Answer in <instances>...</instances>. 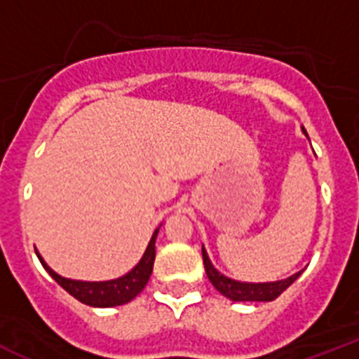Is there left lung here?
<instances>
[{"instance_id": "8db88e82", "label": "left lung", "mask_w": 359, "mask_h": 359, "mask_svg": "<svg viewBox=\"0 0 359 359\" xmlns=\"http://www.w3.org/2000/svg\"><path fill=\"white\" fill-rule=\"evenodd\" d=\"M304 133H306V129H304ZM201 252L203 262H205V271H207V277L208 280L212 282V286H214L221 294H224L226 298L233 300V302H271V300H275L278 294L284 293V291L300 277V273H302V271H298V273L291 275V277L284 278V280L262 282V284L239 282L233 280V278L224 277L223 273H219L217 269L212 266L205 248H201Z\"/></svg>"}]
</instances>
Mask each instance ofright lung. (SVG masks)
<instances>
[{"label": "right lung", "instance_id": "obj_1", "mask_svg": "<svg viewBox=\"0 0 359 359\" xmlns=\"http://www.w3.org/2000/svg\"><path fill=\"white\" fill-rule=\"evenodd\" d=\"M156 236L158 230H154L149 246L145 250L144 257L135 268L126 273L123 277L115 278V280H106V282H82V280H72V278H65L61 275H57L46 262L43 261V257L37 253L41 264L44 269L52 275L53 280L61 287H65L72 297H75L79 302L86 304L91 307H115L123 306V304L131 302L133 298L145 287L149 282V277L152 273V264H154V257H156Z\"/></svg>", "mask_w": 359, "mask_h": 359}]
</instances>
